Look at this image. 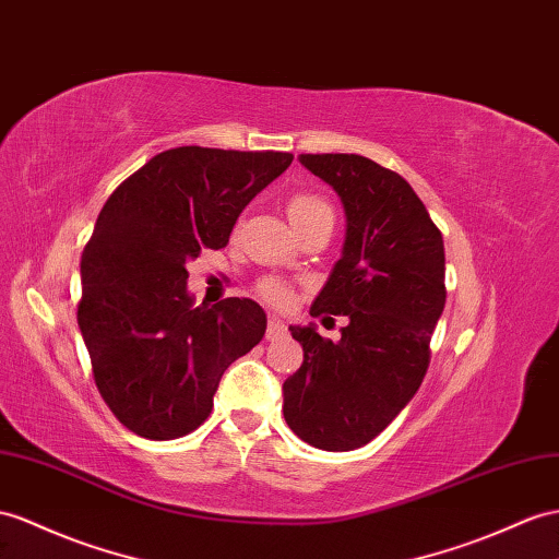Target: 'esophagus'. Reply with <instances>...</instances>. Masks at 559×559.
Instances as JSON below:
<instances>
[{
  "label": "esophagus",
  "mask_w": 559,
  "mask_h": 559,
  "mask_svg": "<svg viewBox=\"0 0 559 559\" xmlns=\"http://www.w3.org/2000/svg\"><path fill=\"white\" fill-rule=\"evenodd\" d=\"M285 335H288V328H285V323H281L278 319L271 317L269 325H266V340L274 342V340H281Z\"/></svg>",
  "instance_id": "esophagus-1"
}]
</instances>
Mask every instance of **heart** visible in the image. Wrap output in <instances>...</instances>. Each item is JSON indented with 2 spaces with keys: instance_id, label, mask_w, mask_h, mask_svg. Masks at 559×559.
I'll list each match as a JSON object with an SVG mask.
<instances>
[{
  "instance_id": "heart-1",
  "label": "heart",
  "mask_w": 559,
  "mask_h": 559,
  "mask_svg": "<svg viewBox=\"0 0 559 559\" xmlns=\"http://www.w3.org/2000/svg\"><path fill=\"white\" fill-rule=\"evenodd\" d=\"M285 210H288V217L297 231H302L305 226L319 222V219H328V217L333 219V207L328 205L321 195L309 193V191L293 193L288 198V205H285ZM257 293H260V297L269 305L283 307L290 302L288 285L281 283L278 278H264L260 285H257Z\"/></svg>"
}]
</instances>
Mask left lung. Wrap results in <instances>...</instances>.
<instances>
[{
    "label": "left lung",
    "mask_w": 559,
    "mask_h": 559,
    "mask_svg": "<svg viewBox=\"0 0 559 559\" xmlns=\"http://www.w3.org/2000/svg\"><path fill=\"white\" fill-rule=\"evenodd\" d=\"M331 183L347 236L311 317H347L337 342L290 325L305 361L283 382V416L323 451L373 441L418 392L429 340L447 305L443 238L423 200L396 171L354 153L299 155Z\"/></svg>",
    "instance_id": "8db88e82"
}]
</instances>
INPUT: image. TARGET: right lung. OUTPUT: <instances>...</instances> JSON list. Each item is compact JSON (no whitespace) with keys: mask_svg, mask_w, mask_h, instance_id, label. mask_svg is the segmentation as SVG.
<instances>
[{"mask_svg":"<svg viewBox=\"0 0 559 559\" xmlns=\"http://www.w3.org/2000/svg\"><path fill=\"white\" fill-rule=\"evenodd\" d=\"M290 163L278 151L169 148L98 212L80 262L78 323L98 392L134 435L193 432L224 370L260 345L264 309L248 297L193 307L186 262L224 248L238 214Z\"/></svg>","mask_w":559,"mask_h":559,"instance_id":"1","label":"right lung"}]
</instances>
